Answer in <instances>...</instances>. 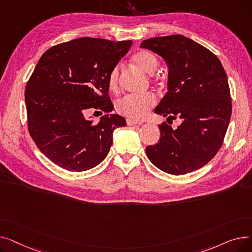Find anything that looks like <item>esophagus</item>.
<instances>
[{
    "instance_id": "esophagus-1",
    "label": "esophagus",
    "mask_w": 252,
    "mask_h": 252,
    "mask_svg": "<svg viewBox=\"0 0 252 252\" xmlns=\"http://www.w3.org/2000/svg\"><path fill=\"white\" fill-rule=\"evenodd\" d=\"M126 124L127 126H134V125H142L141 122H136L133 121V119H126Z\"/></svg>"
}]
</instances>
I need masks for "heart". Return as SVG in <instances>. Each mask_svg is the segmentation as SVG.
<instances>
[{
    "mask_svg": "<svg viewBox=\"0 0 252 252\" xmlns=\"http://www.w3.org/2000/svg\"><path fill=\"white\" fill-rule=\"evenodd\" d=\"M133 62L141 70L152 73L158 66V59L152 52L142 50L134 55ZM119 69L117 66L113 67L108 75V88L112 92L118 90ZM155 105V98L151 94L128 95L118 99L115 102L116 111L128 119L140 121L146 117L150 109Z\"/></svg>",
    "mask_w": 252,
    "mask_h": 252,
    "instance_id": "heart-1",
    "label": "heart"
}]
</instances>
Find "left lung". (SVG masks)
Segmentation results:
<instances>
[{"label":"left lung","mask_w":252,"mask_h":252,"mask_svg":"<svg viewBox=\"0 0 252 252\" xmlns=\"http://www.w3.org/2000/svg\"><path fill=\"white\" fill-rule=\"evenodd\" d=\"M140 47L161 56L168 67L167 93L155 113L182 122L176 129L158 126L159 141L146 147L149 160L175 176L199 169L215 157L227 133L232 114L227 73L213 52L181 34L145 39Z\"/></svg>","instance_id":"obj_1"}]
</instances>
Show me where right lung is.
<instances>
[{
	"mask_svg": "<svg viewBox=\"0 0 252 252\" xmlns=\"http://www.w3.org/2000/svg\"><path fill=\"white\" fill-rule=\"evenodd\" d=\"M131 44L81 37L50 48L38 60L25 88L28 126L37 148L58 166L95 167L107 156L114 129L126 125L117 114H105L98 124L85 115L92 108L113 110L108 75Z\"/></svg>",
	"mask_w": 252,
	"mask_h": 252,
	"instance_id": "obj_1",
	"label": "right lung"
}]
</instances>
